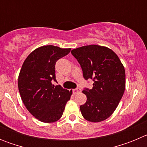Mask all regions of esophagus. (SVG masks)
<instances>
[{
  "label": "esophagus",
  "mask_w": 147,
  "mask_h": 147,
  "mask_svg": "<svg viewBox=\"0 0 147 147\" xmlns=\"http://www.w3.org/2000/svg\"><path fill=\"white\" fill-rule=\"evenodd\" d=\"M81 92V89L80 88H76V89L73 90V93L74 94H77V93H80Z\"/></svg>",
  "instance_id": "34e87169"
}]
</instances>
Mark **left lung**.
Here are the masks:
<instances>
[{
	"instance_id": "obj_1",
	"label": "left lung",
	"mask_w": 147,
	"mask_h": 147,
	"mask_svg": "<svg viewBox=\"0 0 147 147\" xmlns=\"http://www.w3.org/2000/svg\"><path fill=\"white\" fill-rule=\"evenodd\" d=\"M85 80L91 79L93 88L82 91L87 102L80 106L87 121L100 122L115 111L125 90V70L119 57L105 46L90 45L71 51Z\"/></svg>"
}]
</instances>
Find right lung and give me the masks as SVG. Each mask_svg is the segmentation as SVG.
<instances>
[{
	"instance_id": "right-lung-1",
	"label": "right lung",
	"mask_w": 147,
	"mask_h": 147,
	"mask_svg": "<svg viewBox=\"0 0 147 147\" xmlns=\"http://www.w3.org/2000/svg\"><path fill=\"white\" fill-rule=\"evenodd\" d=\"M71 49L44 45L27 57L18 76V89L23 104L34 117L45 123H52L62 117L65 107L71 98L72 90L57 82L55 64L69 54Z\"/></svg>"
}]
</instances>
